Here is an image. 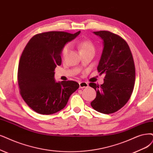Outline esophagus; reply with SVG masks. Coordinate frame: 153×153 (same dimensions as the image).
<instances>
[{"instance_id":"34e87169","label":"esophagus","mask_w":153,"mask_h":153,"mask_svg":"<svg viewBox=\"0 0 153 153\" xmlns=\"http://www.w3.org/2000/svg\"><path fill=\"white\" fill-rule=\"evenodd\" d=\"M88 86V84L86 82H79V88H84Z\"/></svg>"}]
</instances>
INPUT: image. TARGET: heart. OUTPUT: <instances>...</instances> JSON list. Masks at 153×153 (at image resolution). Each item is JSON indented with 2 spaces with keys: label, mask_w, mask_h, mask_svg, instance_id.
Wrapping results in <instances>:
<instances>
[{
  "label": "heart",
  "mask_w": 153,
  "mask_h": 153,
  "mask_svg": "<svg viewBox=\"0 0 153 153\" xmlns=\"http://www.w3.org/2000/svg\"><path fill=\"white\" fill-rule=\"evenodd\" d=\"M77 47L80 50L81 53L84 52H87V51H94V46L93 42L90 39H83L80 42H79L76 43ZM69 50V45L66 44L64 45V47L62 48L61 55L63 57L67 55L68 52Z\"/></svg>",
  "instance_id": "obj_1"
}]
</instances>
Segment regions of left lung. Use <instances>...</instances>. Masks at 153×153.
<instances>
[{
	"mask_svg": "<svg viewBox=\"0 0 153 153\" xmlns=\"http://www.w3.org/2000/svg\"><path fill=\"white\" fill-rule=\"evenodd\" d=\"M94 33L103 40L97 70L105 76L101 86L89 83L97 91L91 105L98 112L110 114L122 108L131 97L135 78L134 62L128 45L121 36L108 31Z\"/></svg>",
	"mask_w": 153,
	"mask_h": 153,
	"instance_id": "1",
	"label": "left lung"
}]
</instances>
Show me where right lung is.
I'll return each instance as SVG.
<instances>
[{"instance_id":"right-lung-1","label":"right lung","mask_w":153,"mask_h":153,"mask_svg":"<svg viewBox=\"0 0 153 153\" xmlns=\"http://www.w3.org/2000/svg\"><path fill=\"white\" fill-rule=\"evenodd\" d=\"M80 32L36 34L22 51L18 71L19 91L26 104L38 114L50 115L63 109L79 87L74 81L56 82L54 71L61 65L62 48Z\"/></svg>"}]
</instances>
